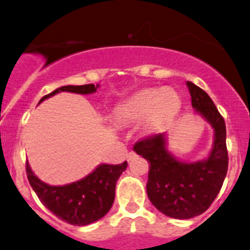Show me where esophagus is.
I'll use <instances>...</instances> for the list:
<instances>
[{
	"instance_id": "esophagus-1",
	"label": "esophagus",
	"mask_w": 250,
	"mask_h": 250,
	"mask_svg": "<svg viewBox=\"0 0 250 250\" xmlns=\"http://www.w3.org/2000/svg\"><path fill=\"white\" fill-rule=\"evenodd\" d=\"M135 156H137V154H135L134 151H130V152H128V154H127V160H128V161H130V160H132V159H134Z\"/></svg>"
}]
</instances>
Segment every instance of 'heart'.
<instances>
[{
  "instance_id": "1",
  "label": "heart",
  "mask_w": 250,
  "mask_h": 250,
  "mask_svg": "<svg viewBox=\"0 0 250 250\" xmlns=\"http://www.w3.org/2000/svg\"><path fill=\"white\" fill-rule=\"evenodd\" d=\"M181 108V98L172 89H144L115 107V116L123 122L144 120L145 132L164 128Z\"/></svg>"
}]
</instances>
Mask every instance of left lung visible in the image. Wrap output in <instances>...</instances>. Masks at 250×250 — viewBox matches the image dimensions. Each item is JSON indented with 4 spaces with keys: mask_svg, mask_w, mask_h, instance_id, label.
<instances>
[{
    "mask_svg": "<svg viewBox=\"0 0 250 250\" xmlns=\"http://www.w3.org/2000/svg\"><path fill=\"white\" fill-rule=\"evenodd\" d=\"M192 106L214 128V145L208 159L177 160L167 150L164 133L149 135L133 149L149 162L146 193L155 208L173 219H192L209 209L221 189L229 167L226 125L214 101L203 89L187 82Z\"/></svg>",
    "mask_w": 250,
    "mask_h": 250,
    "instance_id": "left-lung-1",
    "label": "left lung"
}]
</instances>
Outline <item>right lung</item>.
<instances>
[{
  "instance_id": "obj_1",
  "label": "right lung",
  "mask_w": 250,
  "mask_h": 250,
  "mask_svg": "<svg viewBox=\"0 0 250 250\" xmlns=\"http://www.w3.org/2000/svg\"><path fill=\"white\" fill-rule=\"evenodd\" d=\"M99 85H66L56 89L40 100L61 93L69 91L76 94H93ZM39 103V104H40ZM26 176L34 192L40 202L56 215L73 226H85L105 216L115 200L116 183L127 168V161L120 165L101 164L90 174L81 181L66 186H48L38 178L26 161Z\"/></svg>"
}]
</instances>
